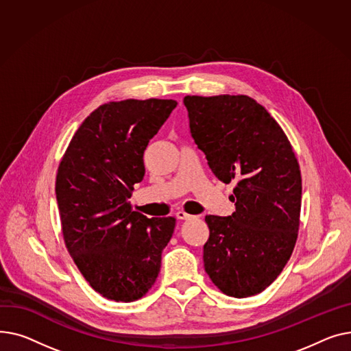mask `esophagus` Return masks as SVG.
<instances>
[{
    "label": "esophagus",
    "instance_id": "34e87169",
    "mask_svg": "<svg viewBox=\"0 0 351 351\" xmlns=\"http://www.w3.org/2000/svg\"><path fill=\"white\" fill-rule=\"evenodd\" d=\"M176 217H177V219H190V218H193V215L184 213V211H177Z\"/></svg>",
    "mask_w": 351,
    "mask_h": 351
}]
</instances>
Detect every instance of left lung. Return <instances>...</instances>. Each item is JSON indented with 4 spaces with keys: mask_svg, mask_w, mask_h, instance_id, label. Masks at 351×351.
Instances as JSON below:
<instances>
[{
    "mask_svg": "<svg viewBox=\"0 0 351 351\" xmlns=\"http://www.w3.org/2000/svg\"><path fill=\"white\" fill-rule=\"evenodd\" d=\"M190 132L219 181L237 182L230 217L207 215L204 267L232 298L261 293L282 272L298 239L302 176L278 121L245 95L185 96Z\"/></svg>",
    "mask_w": 351,
    "mask_h": 351,
    "instance_id": "obj_1",
    "label": "left lung"
}]
</instances>
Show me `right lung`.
I'll return each mask as SVG.
<instances>
[{
  "label": "right lung",
  "mask_w": 351,
  "mask_h": 351,
  "mask_svg": "<svg viewBox=\"0 0 351 351\" xmlns=\"http://www.w3.org/2000/svg\"><path fill=\"white\" fill-rule=\"evenodd\" d=\"M177 106L173 99L110 101L72 137L56 174L65 245L93 289L133 302L154 285L176 218H147L129 198L144 177L143 154Z\"/></svg>",
  "instance_id": "obj_1"
}]
</instances>
